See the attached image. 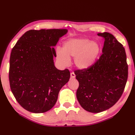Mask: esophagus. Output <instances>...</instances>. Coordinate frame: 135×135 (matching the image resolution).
<instances>
[{"label":"esophagus","instance_id":"1","mask_svg":"<svg viewBox=\"0 0 135 135\" xmlns=\"http://www.w3.org/2000/svg\"><path fill=\"white\" fill-rule=\"evenodd\" d=\"M71 78H75V73H73V72L71 73Z\"/></svg>","mask_w":135,"mask_h":135}]
</instances>
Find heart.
<instances>
[{"label": "heart", "instance_id": "b5f03b06", "mask_svg": "<svg viewBox=\"0 0 135 135\" xmlns=\"http://www.w3.org/2000/svg\"><path fill=\"white\" fill-rule=\"evenodd\" d=\"M100 50L101 46L97 42L86 38L71 39L64 43L62 50H57V59L62 65H67L70 59L73 58L76 67L85 70L93 65Z\"/></svg>", "mask_w": 135, "mask_h": 135}]
</instances>
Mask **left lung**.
<instances>
[{"instance_id":"obj_1","label":"left lung","mask_w":135,"mask_h":135,"mask_svg":"<svg viewBox=\"0 0 135 135\" xmlns=\"http://www.w3.org/2000/svg\"><path fill=\"white\" fill-rule=\"evenodd\" d=\"M97 35L104 39L103 54L90 67L74 72L79 84L77 99L83 108L93 113L107 110L118 101L128 75L123 45L108 32Z\"/></svg>"}]
</instances>
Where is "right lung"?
<instances>
[{"label": "right lung", "mask_w": 135, "mask_h": 135, "mask_svg": "<svg viewBox=\"0 0 135 135\" xmlns=\"http://www.w3.org/2000/svg\"><path fill=\"white\" fill-rule=\"evenodd\" d=\"M65 29L31 30L11 50L9 82L11 90L21 107L33 113H45L55 105L61 88L68 82V69L55 67L54 48Z\"/></svg>", "instance_id": "1"}]
</instances>
